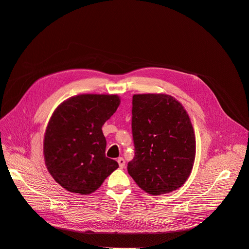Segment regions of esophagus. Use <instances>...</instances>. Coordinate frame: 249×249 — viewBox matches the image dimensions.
Wrapping results in <instances>:
<instances>
[{
    "label": "esophagus",
    "mask_w": 249,
    "mask_h": 249,
    "mask_svg": "<svg viewBox=\"0 0 249 249\" xmlns=\"http://www.w3.org/2000/svg\"><path fill=\"white\" fill-rule=\"evenodd\" d=\"M117 162H118V164H119V167H120L121 169H123V168L125 167V160L123 159V158H118Z\"/></svg>",
    "instance_id": "34e87169"
}]
</instances>
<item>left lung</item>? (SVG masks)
Here are the masks:
<instances>
[{
	"instance_id": "1",
	"label": "left lung",
	"mask_w": 249,
	"mask_h": 249,
	"mask_svg": "<svg viewBox=\"0 0 249 249\" xmlns=\"http://www.w3.org/2000/svg\"><path fill=\"white\" fill-rule=\"evenodd\" d=\"M135 156L128 173L146 193L160 196L182 187L195 163V132L184 106L168 94H135Z\"/></svg>"
}]
</instances>
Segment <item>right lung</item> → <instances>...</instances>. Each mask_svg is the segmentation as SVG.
Instances as JSON below:
<instances>
[{"label":"right lung","instance_id":"1","mask_svg":"<svg viewBox=\"0 0 249 249\" xmlns=\"http://www.w3.org/2000/svg\"><path fill=\"white\" fill-rule=\"evenodd\" d=\"M119 104L115 94H80L63 101L53 113L44 134V162L66 191L91 194L119 167L105 156L102 132Z\"/></svg>","mask_w":249,"mask_h":249}]
</instances>
